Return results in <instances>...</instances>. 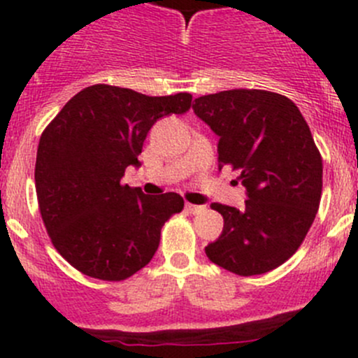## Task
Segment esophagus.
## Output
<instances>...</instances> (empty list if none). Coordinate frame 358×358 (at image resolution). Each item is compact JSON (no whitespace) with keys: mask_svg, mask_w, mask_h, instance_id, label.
Masks as SVG:
<instances>
[{"mask_svg":"<svg viewBox=\"0 0 358 358\" xmlns=\"http://www.w3.org/2000/svg\"><path fill=\"white\" fill-rule=\"evenodd\" d=\"M185 209L189 213H192V215H197V213H201L202 209H204V206H197V204H190V202H187Z\"/></svg>","mask_w":358,"mask_h":358,"instance_id":"obj_1","label":"esophagus"}]
</instances>
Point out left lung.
<instances>
[{"mask_svg": "<svg viewBox=\"0 0 358 358\" xmlns=\"http://www.w3.org/2000/svg\"><path fill=\"white\" fill-rule=\"evenodd\" d=\"M192 109L218 135V168L239 169L248 196L243 209L211 204L223 230L206 256L243 277L277 268L301 246L322 194V157L305 117L265 90L204 95Z\"/></svg>", "mask_w": 358, "mask_h": 358, "instance_id": "8db88e82", "label": "left lung"}]
</instances>
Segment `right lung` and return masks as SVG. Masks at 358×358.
I'll use <instances>...</instances> for the list:
<instances>
[{"mask_svg":"<svg viewBox=\"0 0 358 358\" xmlns=\"http://www.w3.org/2000/svg\"><path fill=\"white\" fill-rule=\"evenodd\" d=\"M190 103V93L147 96L93 85L46 126L34 169L39 211L53 246L81 273L124 280L156 255L162 225L182 211L183 199L145 196L121 180L128 166H140L154 122Z\"/></svg>","mask_w":358,"mask_h":358,"instance_id":"1","label":"right lung"}]
</instances>
